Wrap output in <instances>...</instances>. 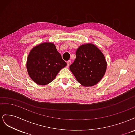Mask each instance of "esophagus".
<instances>
[{
  "instance_id": "esophagus-1",
  "label": "esophagus",
  "mask_w": 135,
  "mask_h": 135,
  "mask_svg": "<svg viewBox=\"0 0 135 135\" xmlns=\"http://www.w3.org/2000/svg\"><path fill=\"white\" fill-rule=\"evenodd\" d=\"M71 64V61L70 60H69L67 61V67L68 68L69 66H70V65Z\"/></svg>"
}]
</instances>
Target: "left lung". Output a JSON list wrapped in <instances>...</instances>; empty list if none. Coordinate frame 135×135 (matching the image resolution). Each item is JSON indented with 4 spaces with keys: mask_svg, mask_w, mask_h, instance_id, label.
Wrapping results in <instances>:
<instances>
[{
    "mask_svg": "<svg viewBox=\"0 0 135 135\" xmlns=\"http://www.w3.org/2000/svg\"><path fill=\"white\" fill-rule=\"evenodd\" d=\"M76 59L70 70L83 86H93L103 78L107 70L105 56L95 45L83 44L77 49Z\"/></svg>",
    "mask_w": 135,
    "mask_h": 135,
    "instance_id": "left-lung-1",
    "label": "left lung"
}]
</instances>
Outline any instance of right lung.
<instances>
[{"label":"right lung","instance_id":"right-lung-1","mask_svg":"<svg viewBox=\"0 0 135 135\" xmlns=\"http://www.w3.org/2000/svg\"><path fill=\"white\" fill-rule=\"evenodd\" d=\"M66 66L52 43H42L32 48L28 55L26 68L35 83L47 85L54 80L61 69Z\"/></svg>","mask_w":135,"mask_h":135}]
</instances>
